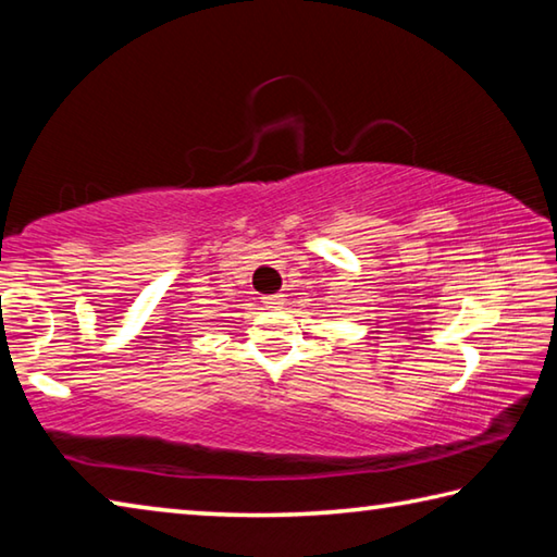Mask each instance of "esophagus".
<instances>
[{"instance_id":"obj_1","label":"esophagus","mask_w":557,"mask_h":557,"mask_svg":"<svg viewBox=\"0 0 557 557\" xmlns=\"http://www.w3.org/2000/svg\"><path fill=\"white\" fill-rule=\"evenodd\" d=\"M262 305L270 307V309H280L282 305H285V295H268V297H262Z\"/></svg>"}]
</instances>
